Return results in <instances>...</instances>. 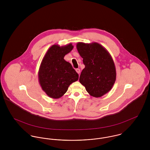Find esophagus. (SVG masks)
<instances>
[{
  "instance_id": "34e87169",
  "label": "esophagus",
  "mask_w": 150,
  "mask_h": 150,
  "mask_svg": "<svg viewBox=\"0 0 150 150\" xmlns=\"http://www.w3.org/2000/svg\"><path fill=\"white\" fill-rule=\"evenodd\" d=\"M76 72H77L78 74H80V69H76Z\"/></svg>"
}]
</instances>
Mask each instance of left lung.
<instances>
[{
  "instance_id": "8db88e82",
  "label": "left lung",
  "mask_w": 150,
  "mask_h": 150,
  "mask_svg": "<svg viewBox=\"0 0 150 150\" xmlns=\"http://www.w3.org/2000/svg\"><path fill=\"white\" fill-rule=\"evenodd\" d=\"M76 47L85 65L80 83L91 96H103L111 89L116 80L115 66L111 55L103 46L96 42H79Z\"/></svg>"
}]
</instances>
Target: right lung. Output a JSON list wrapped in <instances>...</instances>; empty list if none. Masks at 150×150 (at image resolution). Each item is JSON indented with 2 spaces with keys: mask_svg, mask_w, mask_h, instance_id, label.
Masks as SVG:
<instances>
[{
  "mask_svg": "<svg viewBox=\"0 0 150 150\" xmlns=\"http://www.w3.org/2000/svg\"><path fill=\"white\" fill-rule=\"evenodd\" d=\"M73 48L71 43L52 45L47 51L39 67L38 79L43 91L52 99H59L69 86L79 79V74L64 57Z\"/></svg>",
  "mask_w": 150,
  "mask_h": 150,
  "instance_id": "add662e5",
  "label": "right lung"
}]
</instances>
